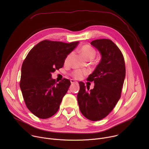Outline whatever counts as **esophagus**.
Here are the masks:
<instances>
[{
    "label": "esophagus",
    "mask_w": 149,
    "mask_h": 149,
    "mask_svg": "<svg viewBox=\"0 0 149 149\" xmlns=\"http://www.w3.org/2000/svg\"><path fill=\"white\" fill-rule=\"evenodd\" d=\"M70 81H71V84H73V83H78L77 81H76L75 80H74V79H71L70 80Z\"/></svg>",
    "instance_id": "esophagus-1"
}]
</instances>
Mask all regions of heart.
<instances>
[{
    "instance_id": "obj_1",
    "label": "heart",
    "mask_w": 149,
    "mask_h": 149,
    "mask_svg": "<svg viewBox=\"0 0 149 149\" xmlns=\"http://www.w3.org/2000/svg\"><path fill=\"white\" fill-rule=\"evenodd\" d=\"M80 52L82 55V56H84V58L87 61L93 59L96 55V51L95 49L93 47H92L91 45L88 44L83 45L80 49ZM71 55H72L71 52L68 54L67 55L64 60L65 63H67L68 62ZM88 74V71L86 70H75L71 73V75L75 79H81L84 75H86Z\"/></svg>"
}]
</instances>
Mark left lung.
Wrapping results in <instances>:
<instances>
[{
	"label": "left lung",
	"instance_id": "8db88e82",
	"mask_svg": "<svg viewBox=\"0 0 149 149\" xmlns=\"http://www.w3.org/2000/svg\"><path fill=\"white\" fill-rule=\"evenodd\" d=\"M91 44L99 51L102 58L87 79L94 81V88L88 91L84 82H79L77 100L82 115L91 121H98L108 116L120 98L125 67L121 51L110 39H96Z\"/></svg>",
	"mask_w": 149,
	"mask_h": 149
}]
</instances>
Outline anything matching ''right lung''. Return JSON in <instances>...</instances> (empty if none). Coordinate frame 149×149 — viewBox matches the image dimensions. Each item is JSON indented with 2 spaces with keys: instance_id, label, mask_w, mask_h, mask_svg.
<instances>
[{
  "instance_id": "right-lung-1",
  "label": "right lung",
  "mask_w": 149,
  "mask_h": 149,
  "mask_svg": "<svg viewBox=\"0 0 149 149\" xmlns=\"http://www.w3.org/2000/svg\"><path fill=\"white\" fill-rule=\"evenodd\" d=\"M78 42L44 40L35 45L24 61L20 88L27 108L38 118H48L58 111L71 82L63 78L56 83L51 74L62 68L65 57Z\"/></svg>"
}]
</instances>
